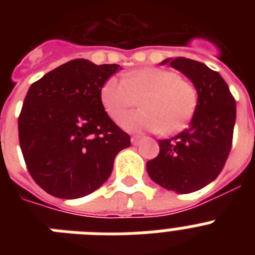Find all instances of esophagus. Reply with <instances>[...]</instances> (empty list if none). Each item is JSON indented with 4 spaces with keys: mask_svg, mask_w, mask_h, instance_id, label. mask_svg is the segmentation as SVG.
<instances>
[{
    "mask_svg": "<svg viewBox=\"0 0 255 255\" xmlns=\"http://www.w3.org/2000/svg\"><path fill=\"white\" fill-rule=\"evenodd\" d=\"M141 136H139V135H134V136H131V144H134V145H138L139 143L141 141Z\"/></svg>",
    "mask_w": 255,
    "mask_h": 255,
    "instance_id": "obj_1",
    "label": "esophagus"
}]
</instances>
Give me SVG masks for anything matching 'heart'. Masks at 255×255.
<instances>
[{
  "label": "heart",
  "instance_id": "1",
  "mask_svg": "<svg viewBox=\"0 0 255 255\" xmlns=\"http://www.w3.org/2000/svg\"><path fill=\"white\" fill-rule=\"evenodd\" d=\"M139 101L143 106L140 111L120 119L124 129L173 134L185 129L194 117L198 91L179 73L159 67L130 71L124 79L111 76L101 89L103 108L114 120L138 106Z\"/></svg>",
  "mask_w": 255,
  "mask_h": 255
}]
</instances>
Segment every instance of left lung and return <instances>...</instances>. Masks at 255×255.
Instances as JSON below:
<instances>
[{"mask_svg": "<svg viewBox=\"0 0 255 255\" xmlns=\"http://www.w3.org/2000/svg\"><path fill=\"white\" fill-rule=\"evenodd\" d=\"M198 91V107L190 126L171 139L158 140L159 153L147 162L150 179L162 188L188 194L220 175L233 147L236 102L222 76L202 62L167 58Z\"/></svg>", "mask_w": 255, "mask_h": 255, "instance_id": "left-lung-1", "label": "left lung"}]
</instances>
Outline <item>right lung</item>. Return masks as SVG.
I'll return each mask as SVG.
<instances>
[{
	"mask_svg": "<svg viewBox=\"0 0 255 255\" xmlns=\"http://www.w3.org/2000/svg\"><path fill=\"white\" fill-rule=\"evenodd\" d=\"M120 65L76 58L30 85L19 115V143L30 176L46 193L75 199L110 177L117 153L130 147L101 102Z\"/></svg>",
	"mask_w": 255,
	"mask_h": 255,
	"instance_id": "1",
	"label": "right lung"
}]
</instances>
